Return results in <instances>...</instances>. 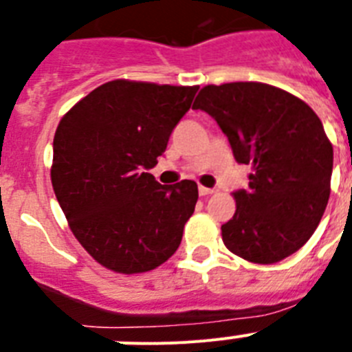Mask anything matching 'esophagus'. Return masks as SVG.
Instances as JSON below:
<instances>
[{
	"label": "esophagus",
	"mask_w": 352,
	"mask_h": 352,
	"mask_svg": "<svg viewBox=\"0 0 352 352\" xmlns=\"http://www.w3.org/2000/svg\"><path fill=\"white\" fill-rule=\"evenodd\" d=\"M213 194V188H208V186H203V185H199V195H210Z\"/></svg>",
	"instance_id": "34e87169"
}]
</instances>
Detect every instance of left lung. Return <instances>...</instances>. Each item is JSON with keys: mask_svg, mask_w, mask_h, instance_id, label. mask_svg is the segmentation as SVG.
I'll return each instance as SVG.
<instances>
[{"mask_svg": "<svg viewBox=\"0 0 352 352\" xmlns=\"http://www.w3.org/2000/svg\"><path fill=\"white\" fill-rule=\"evenodd\" d=\"M192 109L206 111L229 139L236 162L252 167L248 190L234 192L222 241L254 264L300 250L329 199L333 146L301 98L264 82L208 84Z\"/></svg>", "mask_w": 352, "mask_h": 352, "instance_id": "obj_1", "label": "left lung"}]
</instances>
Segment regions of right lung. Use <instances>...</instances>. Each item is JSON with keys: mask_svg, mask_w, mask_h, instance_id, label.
Masks as SVG:
<instances>
[{"mask_svg": "<svg viewBox=\"0 0 352 352\" xmlns=\"http://www.w3.org/2000/svg\"><path fill=\"white\" fill-rule=\"evenodd\" d=\"M197 89L109 80L77 102L56 129V199L77 241L111 272H151L182 243L197 183L160 185L146 170L158 164Z\"/></svg>", "mask_w": 352, "mask_h": 352, "instance_id": "add662e5", "label": "right lung"}]
</instances>
